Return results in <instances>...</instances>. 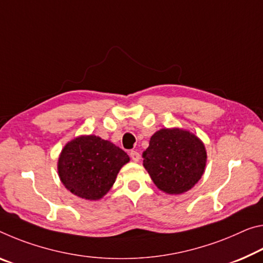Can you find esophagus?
I'll return each instance as SVG.
<instances>
[{
    "label": "esophagus",
    "mask_w": 263,
    "mask_h": 263,
    "mask_svg": "<svg viewBox=\"0 0 263 263\" xmlns=\"http://www.w3.org/2000/svg\"><path fill=\"white\" fill-rule=\"evenodd\" d=\"M130 157H131V159L133 161H136V162H138L139 159H140V154H139V152H137V151H131Z\"/></svg>",
    "instance_id": "esophagus-1"
}]
</instances>
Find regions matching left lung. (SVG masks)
Returning <instances> with one entry per match:
<instances>
[{"mask_svg": "<svg viewBox=\"0 0 263 263\" xmlns=\"http://www.w3.org/2000/svg\"><path fill=\"white\" fill-rule=\"evenodd\" d=\"M143 158L144 167L158 189L180 194L200 180L207 156L203 144L189 131L162 128L151 137Z\"/></svg>", "mask_w": 263, "mask_h": 263, "instance_id": "1", "label": "left lung"}]
</instances>
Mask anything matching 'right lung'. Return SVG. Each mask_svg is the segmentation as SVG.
I'll return each mask as SVG.
<instances>
[{"label":"right lung","instance_id":"right-lung-1","mask_svg":"<svg viewBox=\"0 0 263 263\" xmlns=\"http://www.w3.org/2000/svg\"><path fill=\"white\" fill-rule=\"evenodd\" d=\"M128 160L127 154L109 140L82 136L65 145L58 159V174L71 193L97 200L109 192Z\"/></svg>","mask_w":263,"mask_h":263}]
</instances>
